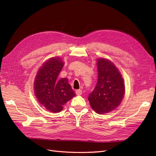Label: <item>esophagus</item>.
Here are the masks:
<instances>
[{"instance_id": "34e87169", "label": "esophagus", "mask_w": 156, "mask_h": 156, "mask_svg": "<svg viewBox=\"0 0 156 156\" xmlns=\"http://www.w3.org/2000/svg\"><path fill=\"white\" fill-rule=\"evenodd\" d=\"M75 94H76L77 95H78V96L81 95V94H82V90H77L75 91Z\"/></svg>"}]
</instances>
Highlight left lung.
<instances>
[{
	"mask_svg": "<svg viewBox=\"0 0 156 156\" xmlns=\"http://www.w3.org/2000/svg\"><path fill=\"white\" fill-rule=\"evenodd\" d=\"M97 66L98 82L88 99L92 109L102 115L119 106L125 94V85L122 75L111 61L98 58Z\"/></svg>",
	"mask_w": 156,
	"mask_h": 156,
	"instance_id": "8db88e82",
	"label": "left lung"
}]
</instances>
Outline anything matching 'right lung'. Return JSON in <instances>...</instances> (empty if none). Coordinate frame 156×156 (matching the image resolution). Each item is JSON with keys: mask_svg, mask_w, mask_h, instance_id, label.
Wrapping results in <instances>:
<instances>
[{"mask_svg": "<svg viewBox=\"0 0 156 156\" xmlns=\"http://www.w3.org/2000/svg\"><path fill=\"white\" fill-rule=\"evenodd\" d=\"M64 64L60 57L49 58L37 71L34 80L36 97L50 112H60L63 105L75 96L67 78L57 79Z\"/></svg>", "mask_w": 156, "mask_h": 156, "instance_id": "1", "label": "right lung"}]
</instances>
